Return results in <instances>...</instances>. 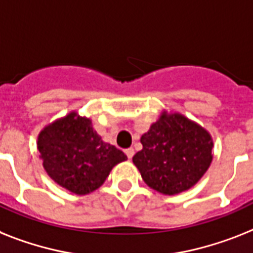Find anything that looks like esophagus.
Segmentation results:
<instances>
[{"instance_id": "esophagus-1", "label": "esophagus", "mask_w": 253, "mask_h": 253, "mask_svg": "<svg viewBox=\"0 0 253 253\" xmlns=\"http://www.w3.org/2000/svg\"><path fill=\"white\" fill-rule=\"evenodd\" d=\"M125 154H126V156H128V159H131L133 155H134V150L131 149V147H129V149L125 150Z\"/></svg>"}]
</instances>
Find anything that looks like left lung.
<instances>
[{"mask_svg": "<svg viewBox=\"0 0 253 253\" xmlns=\"http://www.w3.org/2000/svg\"><path fill=\"white\" fill-rule=\"evenodd\" d=\"M133 156L146 185L164 195L193 187L210 168L213 139L198 123L178 112L164 111L141 137Z\"/></svg>", "mask_w": 253, "mask_h": 253, "instance_id": "left-lung-1", "label": "left lung"}]
</instances>
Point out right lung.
Instances as JSON below:
<instances>
[{
  "label": "right lung",
  "instance_id": "1",
  "mask_svg": "<svg viewBox=\"0 0 253 253\" xmlns=\"http://www.w3.org/2000/svg\"><path fill=\"white\" fill-rule=\"evenodd\" d=\"M37 149L50 178L77 195L101 187L111 169L128 159L122 150L103 142L90 119L76 111L40 131Z\"/></svg>",
  "mask_w": 253,
  "mask_h": 253
}]
</instances>
